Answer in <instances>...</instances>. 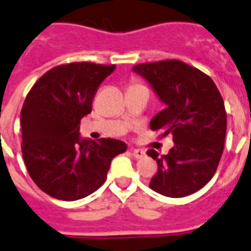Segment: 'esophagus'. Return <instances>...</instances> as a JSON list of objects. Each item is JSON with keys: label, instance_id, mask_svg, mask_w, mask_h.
<instances>
[{"label": "esophagus", "instance_id": "1", "mask_svg": "<svg viewBox=\"0 0 251 251\" xmlns=\"http://www.w3.org/2000/svg\"><path fill=\"white\" fill-rule=\"evenodd\" d=\"M130 151H131V154L134 155V158L136 159H140L143 158V156H145V151H143V150L140 149H131Z\"/></svg>", "mask_w": 251, "mask_h": 251}]
</instances>
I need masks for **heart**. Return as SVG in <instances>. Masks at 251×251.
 <instances>
[{"label": "heart", "instance_id": "1", "mask_svg": "<svg viewBox=\"0 0 251 251\" xmlns=\"http://www.w3.org/2000/svg\"><path fill=\"white\" fill-rule=\"evenodd\" d=\"M131 86H140V84H139V83H136V82H134V83H132Z\"/></svg>", "mask_w": 251, "mask_h": 251}]
</instances>
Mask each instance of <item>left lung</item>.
Here are the masks:
<instances>
[{
	"label": "left lung",
	"instance_id": "left-lung-1",
	"mask_svg": "<svg viewBox=\"0 0 251 251\" xmlns=\"http://www.w3.org/2000/svg\"><path fill=\"white\" fill-rule=\"evenodd\" d=\"M132 71L151 84L165 108L150 121L160 138L173 136L167 155L147 154L158 163L149 187L167 197H184L206 186L216 173L224 152L226 110L210 75L182 60L143 63Z\"/></svg>",
	"mask_w": 251,
	"mask_h": 251
}]
</instances>
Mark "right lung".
<instances>
[{
  "instance_id": "right-lung-1",
  "label": "right lung",
  "mask_w": 251,
  "mask_h": 251,
  "mask_svg": "<svg viewBox=\"0 0 251 251\" xmlns=\"http://www.w3.org/2000/svg\"><path fill=\"white\" fill-rule=\"evenodd\" d=\"M116 65L75 62L43 74L21 110L23 158L34 183L50 197L75 201L100 188L111 160L126 151L116 139L80 140L82 117Z\"/></svg>"
}]
</instances>
